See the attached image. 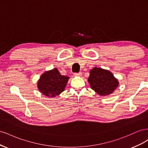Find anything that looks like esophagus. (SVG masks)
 <instances>
[{
	"instance_id": "esophagus-1",
	"label": "esophagus",
	"mask_w": 148,
	"mask_h": 148,
	"mask_svg": "<svg viewBox=\"0 0 148 148\" xmlns=\"http://www.w3.org/2000/svg\"><path fill=\"white\" fill-rule=\"evenodd\" d=\"M75 76H76V77H82V72H79V73H76L74 74Z\"/></svg>"
}]
</instances>
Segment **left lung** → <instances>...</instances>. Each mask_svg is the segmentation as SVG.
<instances>
[{
  "mask_svg": "<svg viewBox=\"0 0 148 148\" xmlns=\"http://www.w3.org/2000/svg\"><path fill=\"white\" fill-rule=\"evenodd\" d=\"M88 81L91 88L101 96L112 94L119 86V80L108 70L94 67L89 71Z\"/></svg>",
  "mask_w": 148,
  "mask_h": 148,
  "instance_id": "left-lung-1",
  "label": "left lung"
}]
</instances>
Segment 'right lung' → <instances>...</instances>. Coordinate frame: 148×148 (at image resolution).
Listing matches in <instances>:
<instances>
[{
	"label": "right lung",
	"instance_id": "add662e5",
	"mask_svg": "<svg viewBox=\"0 0 148 148\" xmlns=\"http://www.w3.org/2000/svg\"><path fill=\"white\" fill-rule=\"evenodd\" d=\"M70 77L62 75L57 68L46 71L43 73L37 83L39 91L43 95L49 97H54L64 91Z\"/></svg>",
	"mask_w": 148,
	"mask_h": 148
}]
</instances>
